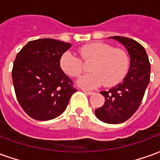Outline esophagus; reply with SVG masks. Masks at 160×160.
<instances>
[{"instance_id": "obj_1", "label": "esophagus", "mask_w": 160, "mask_h": 160, "mask_svg": "<svg viewBox=\"0 0 160 160\" xmlns=\"http://www.w3.org/2000/svg\"><path fill=\"white\" fill-rule=\"evenodd\" d=\"M82 92H85L86 94H87V95H92V94L94 93L93 92H91V91H87V90H82Z\"/></svg>"}]
</instances>
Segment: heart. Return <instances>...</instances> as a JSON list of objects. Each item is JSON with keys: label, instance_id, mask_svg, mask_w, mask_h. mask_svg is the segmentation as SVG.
<instances>
[{"label": "heart", "instance_id": "heart-1", "mask_svg": "<svg viewBox=\"0 0 160 160\" xmlns=\"http://www.w3.org/2000/svg\"><path fill=\"white\" fill-rule=\"evenodd\" d=\"M81 58L86 62L92 61L89 69L92 71L81 77L78 84L87 89H92L104 84L113 87L122 80L129 68V56L120 48L104 42H92L78 49ZM60 66L68 75L77 78L84 71V65L79 56L71 52L63 54Z\"/></svg>", "mask_w": 160, "mask_h": 160}]
</instances>
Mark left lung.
<instances>
[{
    "mask_svg": "<svg viewBox=\"0 0 160 160\" xmlns=\"http://www.w3.org/2000/svg\"><path fill=\"white\" fill-rule=\"evenodd\" d=\"M111 38L125 46L130 56V66L122 83L101 92L105 102L95 111V115L104 122L118 124L130 118L140 107L150 81L151 67L144 47L139 42L125 37Z\"/></svg>",
    "mask_w": 160,
    "mask_h": 160,
    "instance_id": "obj_1",
    "label": "left lung"
}]
</instances>
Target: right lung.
I'll return each instance as SVG.
<instances>
[{
  "label": "right lung",
  "mask_w": 160,
  "mask_h": 160,
  "mask_svg": "<svg viewBox=\"0 0 160 160\" xmlns=\"http://www.w3.org/2000/svg\"><path fill=\"white\" fill-rule=\"evenodd\" d=\"M71 43L51 38L30 41L13 62L12 84L24 111L38 121L59 117L76 89L60 66Z\"/></svg>",
  "instance_id": "obj_1"
}]
</instances>
